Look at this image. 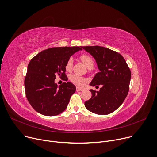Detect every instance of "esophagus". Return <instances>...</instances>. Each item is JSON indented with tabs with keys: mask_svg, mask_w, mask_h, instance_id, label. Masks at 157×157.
<instances>
[{
	"mask_svg": "<svg viewBox=\"0 0 157 157\" xmlns=\"http://www.w3.org/2000/svg\"><path fill=\"white\" fill-rule=\"evenodd\" d=\"M84 89L82 88H79V87H76V91L77 92H81V91H83Z\"/></svg>",
	"mask_w": 157,
	"mask_h": 157,
	"instance_id": "1",
	"label": "esophagus"
}]
</instances>
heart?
<instances>
[{
  "instance_id": "b5f03b06",
  "label": "heart",
  "mask_w": 157,
  "mask_h": 157,
  "mask_svg": "<svg viewBox=\"0 0 157 157\" xmlns=\"http://www.w3.org/2000/svg\"><path fill=\"white\" fill-rule=\"evenodd\" d=\"M80 59L88 69H92V68H93L94 65V60L90 55H88V54H82L80 56ZM72 58H70L67 60L65 65V69L67 71L71 72L72 70ZM70 80L72 83L78 86H83L87 81L86 78H85V77L81 76L79 75L76 74L71 75L70 76Z\"/></svg>"
}]
</instances>
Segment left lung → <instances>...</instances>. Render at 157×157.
Here are the masks:
<instances>
[{
    "label": "left lung",
    "mask_w": 157,
    "mask_h": 157,
    "mask_svg": "<svg viewBox=\"0 0 157 157\" xmlns=\"http://www.w3.org/2000/svg\"><path fill=\"white\" fill-rule=\"evenodd\" d=\"M96 61L100 71L90 85H102L99 91L90 90L92 98L85 103L88 110L98 115L114 112L126 99L131 71L124 58L116 51L101 46H81Z\"/></svg>",
    "instance_id": "1"
}]
</instances>
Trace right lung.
<instances>
[{
    "mask_svg": "<svg viewBox=\"0 0 157 157\" xmlns=\"http://www.w3.org/2000/svg\"><path fill=\"white\" fill-rule=\"evenodd\" d=\"M81 48V46L52 47L41 51L31 59L24 85L26 98L35 111L54 116L65 110L76 86L70 82H64L58 87L54 80L58 76L67 81L66 63Z\"/></svg>",
    "mask_w": 157,
    "mask_h": 157,
    "instance_id": "right-lung-1",
    "label": "right lung"
}]
</instances>
